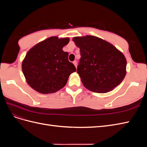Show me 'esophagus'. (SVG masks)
<instances>
[{
    "mask_svg": "<svg viewBox=\"0 0 147 147\" xmlns=\"http://www.w3.org/2000/svg\"><path fill=\"white\" fill-rule=\"evenodd\" d=\"M73 64H74V65L75 66V67L77 68V61H74V62H73Z\"/></svg>",
    "mask_w": 147,
    "mask_h": 147,
    "instance_id": "obj_1",
    "label": "esophagus"
}]
</instances>
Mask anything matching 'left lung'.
Returning a JSON list of instances; mask_svg holds the SVG:
<instances>
[{
    "mask_svg": "<svg viewBox=\"0 0 147 147\" xmlns=\"http://www.w3.org/2000/svg\"><path fill=\"white\" fill-rule=\"evenodd\" d=\"M72 40L80 50L77 73L84 87L92 92L105 93L122 82L126 74L127 61L117 48L92 35Z\"/></svg>",
    "mask_w": 147,
    "mask_h": 147,
    "instance_id": "obj_1",
    "label": "left lung"
}]
</instances>
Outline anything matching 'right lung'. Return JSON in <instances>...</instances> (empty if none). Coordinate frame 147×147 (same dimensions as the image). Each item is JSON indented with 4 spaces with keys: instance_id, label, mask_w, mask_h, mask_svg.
<instances>
[{
    "instance_id": "right-lung-1",
    "label": "right lung",
    "mask_w": 147,
    "mask_h": 147,
    "mask_svg": "<svg viewBox=\"0 0 147 147\" xmlns=\"http://www.w3.org/2000/svg\"><path fill=\"white\" fill-rule=\"evenodd\" d=\"M69 38H48L30 48L22 63V70L29 85L42 94L56 92L67 82L69 75L76 71L69 61L67 52L63 48Z\"/></svg>"
}]
</instances>
